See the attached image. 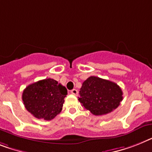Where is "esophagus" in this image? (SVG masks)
<instances>
[{
	"mask_svg": "<svg viewBox=\"0 0 152 152\" xmlns=\"http://www.w3.org/2000/svg\"><path fill=\"white\" fill-rule=\"evenodd\" d=\"M71 93L74 96H77V89H72L71 91Z\"/></svg>",
	"mask_w": 152,
	"mask_h": 152,
	"instance_id": "obj_1",
	"label": "esophagus"
}]
</instances>
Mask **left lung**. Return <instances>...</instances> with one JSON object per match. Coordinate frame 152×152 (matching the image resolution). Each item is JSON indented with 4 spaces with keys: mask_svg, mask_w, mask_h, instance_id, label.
<instances>
[{
    "mask_svg": "<svg viewBox=\"0 0 152 152\" xmlns=\"http://www.w3.org/2000/svg\"><path fill=\"white\" fill-rule=\"evenodd\" d=\"M79 95L81 106L96 116L110 113L123 100V91L117 84L96 76L84 81Z\"/></svg>",
    "mask_w": 152,
    "mask_h": 152,
    "instance_id": "8db88e82",
    "label": "left lung"
}]
</instances>
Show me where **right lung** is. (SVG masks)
<instances>
[{
  "mask_svg": "<svg viewBox=\"0 0 152 152\" xmlns=\"http://www.w3.org/2000/svg\"><path fill=\"white\" fill-rule=\"evenodd\" d=\"M67 90L52 78L28 85L22 93L25 107L36 118L51 120L61 112Z\"/></svg>",
  "mask_w": 152,
  "mask_h": 152,
  "instance_id": "1",
  "label": "right lung"
}]
</instances>
